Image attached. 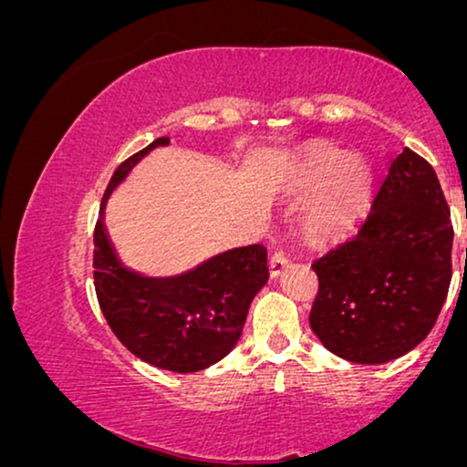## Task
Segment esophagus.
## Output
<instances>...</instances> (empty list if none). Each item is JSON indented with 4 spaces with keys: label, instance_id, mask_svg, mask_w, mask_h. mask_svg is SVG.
<instances>
[{
    "label": "esophagus",
    "instance_id": "34e87169",
    "mask_svg": "<svg viewBox=\"0 0 467 467\" xmlns=\"http://www.w3.org/2000/svg\"><path fill=\"white\" fill-rule=\"evenodd\" d=\"M287 266H290V260H287V255L281 252V249H277L271 258V266H268L271 268V277H279V275L284 273Z\"/></svg>",
    "mask_w": 467,
    "mask_h": 467
}]
</instances>
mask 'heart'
I'll list each match as a JSON object with an SVG mask.
<instances>
[{"mask_svg":"<svg viewBox=\"0 0 467 467\" xmlns=\"http://www.w3.org/2000/svg\"><path fill=\"white\" fill-rule=\"evenodd\" d=\"M287 188L317 192L308 205V226L321 236L345 239L366 218L372 199V171L359 156L332 146L300 152L285 171Z\"/></svg>","mask_w":467,"mask_h":467,"instance_id":"1","label":"heart"}]
</instances>
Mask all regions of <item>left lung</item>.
Wrapping results in <instances>:
<instances>
[{"mask_svg": "<svg viewBox=\"0 0 467 467\" xmlns=\"http://www.w3.org/2000/svg\"><path fill=\"white\" fill-rule=\"evenodd\" d=\"M452 224L436 171L404 148L391 161L362 231L313 262L319 292L308 324L353 364H385L415 349L451 285Z\"/></svg>", "mask_w": 467, "mask_h": 467, "instance_id": "left-lung-1", "label": "left lung"}]
</instances>
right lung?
<instances>
[{
    "label": "right lung",
    "mask_w": 467,
    "mask_h": 467,
    "mask_svg": "<svg viewBox=\"0 0 467 467\" xmlns=\"http://www.w3.org/2000/svg\"><path fill=\"white\" fill-rule=\"evenodd\" d=\"M159 137L122 162L111 175L95 226V290L116 338L150 366L171 372H199L220 362L239 343L249 305L266 285V247H234L173 277H146L124 266L105 231V205L129 171Z\"/></svg>",
    "instance_id": "1"
}]
</instances>
